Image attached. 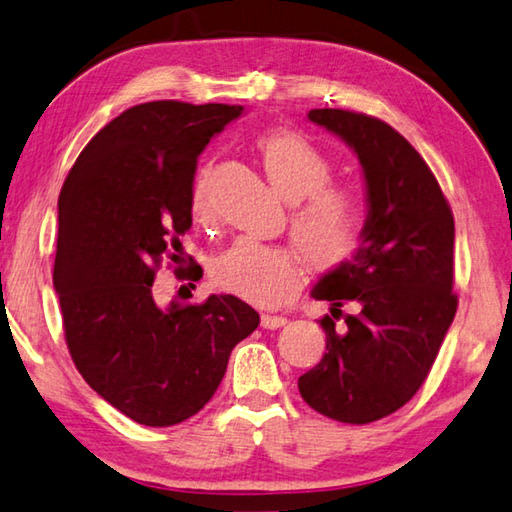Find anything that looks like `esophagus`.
I'll use <instances>...</instances> for the list:
<instances>
[{
	"label": "esophagus",
	"instance_id": "obj_1",
	"mask_svg": "<svg viewBox=\"0 0 512 512\" xmlns=\"http://www.w3.org/2000/svg\"><path fill=\"white\" fill-rule=\"evenodd\" d=\"M287 323L285 316H276V314H263L260 316V325L265 327V330H278V327H283Z\"/></svg>",
	"mask_w": 512,
	"mask_h": 512
}]
</instances>
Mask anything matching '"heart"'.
Wrapping results in <instances>:
<instances>
[{"label":"heart","instance_id":"b5f03b06","mask_svg":"<svg viewBox=\"0 0 512 512\" xmlns=\"http://www.w3.org/2000/svg\"><path fill=\"white\" fill-rule=\"evenodd\" d=\"M256 151L272 187L292 202V236L314 267L330 269L350 260L368 229V202L359 189L332 185L334 162L296 131L272 129L256 138ZM198 223H209L207 171H200L191 194ZM218 289L254 305L274 307L303 285V265L292 249L238 238L211 263Z\"/></svg>","mask_w":512,"mask_h":512}]
</instances>
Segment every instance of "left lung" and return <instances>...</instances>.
Listing matches in <instances>:
<instances>
[{"label":"left lung","mask_w":512,"mask_h":512,"mask_svg":"<svg viewBox=\"0 0 512 512\" xmlns=\"http://www.w3.org/2000/svg\"><path fill=\"white\" fill-rule=\"evenodd\" d=\"M307 120L359 158L368 229L356 254L312 287L332 316L321 318L327 352L298 390L325 417L363 426L406 406L437 359L457 312L455 218L426 160L390 124L343 109H312ZM345 302L354 315H342Z\"/></svg>","instance_id":"obj_1"}]
</instances>
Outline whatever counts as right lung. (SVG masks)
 <instances>
[{
  "label": "right lung",
  "instance_id": "obj_1",
  "mask_svg": "<svg viewBox=\"0 0 512 512\" xmlns=\"http://www.w3.org/2000/svg\"><path fill=\"white\" fill-rule=\"evenodd\" d=\"M240 113L176 100L131 106L86 144L57 202L53 285L66 345L84 381L142 426H176L205 408L231 350L260 323L231 294L160 307L151 292L162 258L182 256L198 156Z\"/></svg>",
  "mask_w": 512,
  "mask_h": 512
}]
</instances>
